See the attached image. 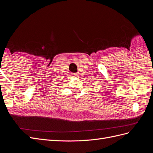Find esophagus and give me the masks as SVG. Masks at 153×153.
I'll list each match as a JSON object with an SVG mask.
<instances>
[{
  "mask_svg": "<svg viewBox=\"0 0 153 153\" xmlns=\"http://www.w3.org/2000/svg\"><path fill=\"white\" fill-rule=\"evenodd\" d=\"M71 75H72L73 76H78V74L75 73H71Z\"/></svg>",
  "mask_w": 153,
  "mask_h": 153,
  "instance_id": "obj_1",
  "label": "esophagus"
}]
</instances>
